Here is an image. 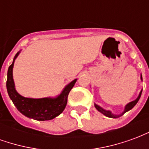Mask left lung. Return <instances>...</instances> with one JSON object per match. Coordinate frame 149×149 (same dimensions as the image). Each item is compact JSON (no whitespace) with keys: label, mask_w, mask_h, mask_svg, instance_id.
<instances>
[{"label":"left lung","mask_w":149,"mask_h":149,"mask_svg":"<svg viewBox=\"0 0 149 149\" xmlns=\"http://www.w3.org/2000/svg\"><path fill=\"white\" fill-rule=\"evenodd\" d=\"M141 80H142V76H141ZM141 93H142V91H141V93H140V95L138 96V97L135 100H133V101H132V102H130V103H128L126 106H125V111L122 112L120 115H114V114H112V112H110V111H106V110L103 109L101 107L98 106L97 104H95V107H96V109H97L99 112H100L102 114H104V115L105 116H108V117H111V118H117V117H119V116H120L124 115L125 112H128V111H129L130 109H132L133 107L137 104L138 100H140V98H141Z\"/></svg>","instance_id":"8db88e82"}]
</instances>
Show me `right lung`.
Segmentation results:
<instances>
[{"label": "right lung", "mask_w": 149, "mask_h": 149, "mask_svg": "<svg viewBox=\"0 0 149 149\" xmlns=\"http://www.w3.org/2000/svg\"><path fill=\"white\" fill-rule=\"evenodd\" d=\"M18 52L15 56L14 60L8 69L6 87L8 96L10 97L14 105L17 107L23 115L29 118L34 119L37 120H49L55 118L61 113L67 104L68 96L69 92L74 86L77 79L65 88L60 96L56 98H41V99H33L26 98L17 93L14 87V82L13 78V68L15 59L19 55Z\"/></svg>", "instance_id": "right-lung-1"}]
</instances>
